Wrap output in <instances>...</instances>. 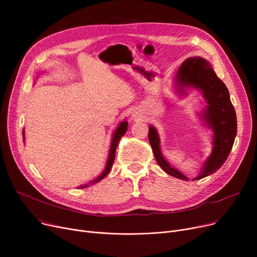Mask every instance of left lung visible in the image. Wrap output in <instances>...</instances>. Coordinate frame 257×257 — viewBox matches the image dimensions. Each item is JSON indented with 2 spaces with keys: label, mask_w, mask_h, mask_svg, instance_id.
<instances>
[{
  "label": "left lung",
  "mask_w": 257,
  "mask_h": 257,
  "mask_svg": "<svg viewBox=\"0 0 257 257\" xmlns=\"http://www.w3.org/2000/svg\"><path fill=\"white\" fill-rule=\"evenodd\" d=\"M176 79L180 92H184L183 87L185 86L199 88L203 92V97L207 103L203 115L213 131V148L209 158L204 164L203 170L199 176L193 179L199 180L217 172L226 161L236 136V113L230 101L228 88L205 59L201 57L186 59L180 65ZM148 137L159 167L175 178L188 180L182 173L172 168L161 155L159 138L154 127H149Z\"/></svg>",
  "instance_id": "8db88e82"
}]
</instances>
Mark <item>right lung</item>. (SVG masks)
I'll list each match as a JSON object with an SVG mask.
<instances>
[{
  "mask_svg": "<svg viewBox=\"0 0 257 257\" xmlns=\"http://www.w3.org/2000/svg\"><path fill=\"white\" fill-rule=\"evenodd\" d=\"M127 128H128V121L125 120V121H121V123L118 125V127L116 128V130L114 131V134H113V138H112V142H111V146H110V151H109V157H108V160H107V166L104 170V172L100 175V176L94 179L93 181H91L90 183H96V182H99L100 180H102L105 176H107V174L110 172L111 170V167L113 165V161H114V157H115V150H116V147H117V144L120 140V138L124 136L125 132L127 131ZM23 137H24V130H23ZM88 185L85 184V185H81L79 186L78 188H84V187H87Z\"/></svg>",
  "mask_w": 257,
  "mask_h": 257,
  "instance_id": "1",
  "label": "right lung"
}]
</instances>
